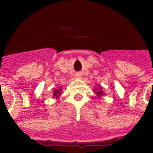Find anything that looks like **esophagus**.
Here are the masks:
<instances>
[{
  "label": "esophagus",
  "mask_w": 153,
  "mask_h": 153,
  "mask_svg": "<svg viewBox=\"0 0 153 153\" xmlns=\"http://www.w3.org/2000/svg\"><path fill=\"white\" fill-rule=\"evenodd\" d=\"M82 76H83V74L80 73L76 74V75H75V77H76L77 79H81V78H82Z\"/></svg>",
  "instance_id": "34e87169"
}]
</instances>
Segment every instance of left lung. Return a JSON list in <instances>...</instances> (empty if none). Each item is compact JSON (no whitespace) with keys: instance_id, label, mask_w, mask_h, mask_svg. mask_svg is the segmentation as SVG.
<instances>
[{"instance_id":"1","label":"left lung","mask_w":153,"mask_h":153,"mask_svg":"<svg viewBox=\"0 0 153 153\" xmlns=\"http://www.w3.org/2000/svg\"><path fill=\"white\" fill-rule=\"evenodd\" d=\"M94 93H96L97 96L98 97V99H100L101 97H102V96L105 95V93L103 91L102 88L100 86H98V88H94Z\"/></svg>"}]
</instances>
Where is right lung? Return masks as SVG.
Masks as SVG:
<instances>
[{
	"label": "right lung",
	"instance_id": "obj_1",
	"mask_svg": "<svg viewBox=\"0 0 153 153\" xmlns=\"http://www.w3.org/2000/svg\"><path fill=\"white\" fill-rule=\"evenodd\" d=\"M61 93H62V88L60 87L59 88H56V89H54L52 97H53V98H56V99H59V98H60V97L61 96Z\"/></svg>",
	"mask_w": 153,
	"mask_h": 153
}]
</instances>
